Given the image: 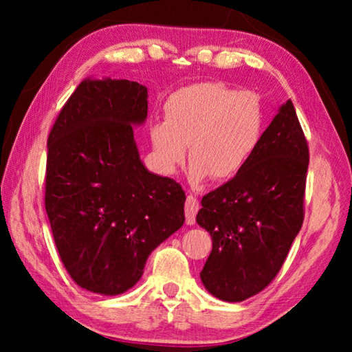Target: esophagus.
I'll return each instance as SVG.
<instances>
[{
	"mask_svg": "<svg viewBox=\"0 0 352 352\" xmlns=\"http://www.w3.org/2000/svg\"><path fill=\"white\" fill-rule=\"evenodd\" d=\"M200 210L199 200L194 194H189L186 197V205H184V216H186V223L194 225L195 223V216Z\"/></svg>",
	"mask_w": 352,
	"mask_h": 352,
	"instance_id": "obj_1",
	"label": "esophagus"
}]
</instances>
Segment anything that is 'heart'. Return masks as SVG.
<instances>
[{
  "instance_id": "b5f03b06",
  "label": "heart",
  "mask_w": 352,
  "mask_h": 352,
  "mask_svg": "<svg viewBox=\"0 0 352 352\" xmlns=\"http://www.w3.org/2000/svg\"><path fill=\"white\" fill-rule=\"evenodd\" d=\"M166 121L148 127L153 160L163 174H174L189 153V175L204 183L211 175L230 180L247 168L265 133V113L258 94L223 83H194L172 93Z\"/></svg>"
}]
</instances>
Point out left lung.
<instances>
[{
	"label": "left lung",
	"mask_w": 352,
	"mask_h": 352,
	"mask_svg": "<svg viewBox=\"0 0 352 352\" xmlns=\"http://www.w3.org/2000/svg\"><path fill=\"white\" fill-rule=\"evenodd\" d=\"M307 166V141L289 99L247 168L201 199L195 220L212 250L200 279L212 296L243 301L281 270L305 219Z\"/></svg>",
	"instance_id": "1"
}]
</instances>
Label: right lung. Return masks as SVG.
I'll list each match as a JSON object with an SVG mask.
<instances>
[{
    "instance_id": "right-lung-1",
    "label": "right lung",
    "mask_w": 352,
    "mask_h": 352,
    "mask_svg": "<svg viewBox=\"0 0 352 352\" xmlns=\"http://www.w3.org/2000/svg\"><path fill=\"white\" fill-rule=\"evenodd\" d=\"M147 88L83 79L47 138L45 208L65 269L93 294L119 295L155 248L184 222V190L141 162L133 127L147 118Z\"/></svg>"
}]
</instances>
